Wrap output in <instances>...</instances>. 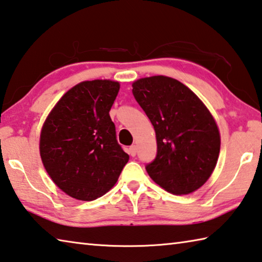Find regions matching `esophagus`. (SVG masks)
Here are the masks:
<instances>
[{
    "mask_svg": "<svg viewBox=\"0 0 262 262\" xmlns=\"http://www.w3.org/2000/svg\"><path fill=\"white\" fill-rule=\"evenodd\" d=\"M128 154H129L132 157H135L137 154V146L136 145L129 146V149H128Z\"/></svg>",
    "mask_w": 262,
    "mask_h": 262,
    "instance_id": "1",
    "label": "esophagus"
}]
</instances>
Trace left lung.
I'll use <instances>...</instances> for the list:
<instances>
[{"mask_svg":"<svg viewBox=\"0 0 262 262\" xmlns=\"http://www.w3.org/2000/svg\"><path fill=\"white\" fill-rule=\"evenodd\" d=\"M133 95L155 128L157 155L145 169L174 194L206 182L220 152V134L210 111L187 85L157 75L133 83Z\"/></svg>","mask_w":262,"mask_h":262,"instance_id":"left-lung-1","label":"left lung"}]
</instances>
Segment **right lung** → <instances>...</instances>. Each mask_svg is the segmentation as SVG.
I'll return each mask as SVG.
<instances>
[{"instance_id": "add662e5", "label": "right lung", "mask_w": 262, "mask_h": 262, "mask_svg": "<svg viewBox=\"0 0 262 262\" xmlns=\"http://www.w3.org/2000/svg\"><path fill=\"white\" fill-rule=\"evenodd\" d=\"M119 85L94 80L74 85L42 127L40 155L57 187L79 201L105 194L127 164L110 112Z\"/></svg>"}]
</instances>
